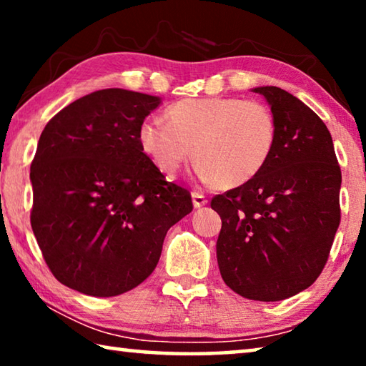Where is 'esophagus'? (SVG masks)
<instances>
[{
	"instance_id": "34e87169",
	"label": "esophagus",
	"mask_w": 366,
	"mask_h": 366,
	"mask_svg": "<svg viewBox=\"0 0 366 366\" xmlns=\"http://www.w3.org/2000/svg\"><path fill=\"white\" fill-rule=\"evenodd\" d=\"M192 202H194V207L195 208H202V207H205L207 203H208L207 197L203 195L202 192H192Z\"/></svg>"
}]
</instances>
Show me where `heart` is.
Instances as JSON below:
<instances>
[{"label": "heart", "instance_id": "b5f03b06", "mask_svg": "<svg viewBox=\"0 0 366 366\" xmlns=\"http://www.w3.org/2000/svg\"><path fill=\"white\" fill-rule=\"evenodd\" d=\"M166 124L148 119L139 127L142 150L166 174H174L192 157L203 182L224 189L257 177L276 147L277 126L259 102L231 97L185 98L164 113Z\"/></svg>", "mask_w": 366, "mask_h": 366}]
</instances>
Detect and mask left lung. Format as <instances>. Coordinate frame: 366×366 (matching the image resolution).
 <instances>
[{"instance_id":"obj_1","label":"left lung","mask_w":366,"mask_h":366,"mask_svg":"<svg viewBox=\"0 0 366 366\" xmlns=\"http://www.w3.org/2000/svg\"><path fill=\"white\" fill-rule=\"evenodd\" d=\"M277 139L257 177L216 195V242L226 286L250 300L277 302L317 281L340 222V168L331 134L315 111L280 86H257Z\"/></svg>"}]
</instances>
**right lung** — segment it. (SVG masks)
<instances>
[{
	"mask_svg": "<svg viewBox=\"0 0 366 366\" xmlns=\"http://www.w3.org/2000/svg\"><path fill=\"white\" fill-rule=\"evenodd\" d=\"M158 97L104 89L43 129L30 166L36 242L49 271L77 292L114 297L157 268L166 232L192 212L139 144Z\"/></svg>",
	"mask_w": 366,
	"mask_h": 366,
	"instance_id": "obj_1",
	"label": "right lung"
}]
</instances>
